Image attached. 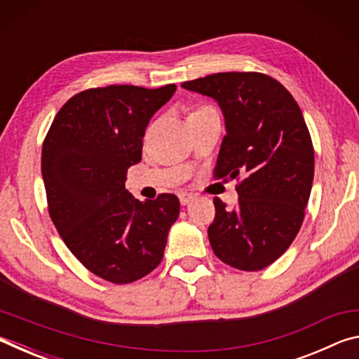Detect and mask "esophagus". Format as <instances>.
Masks as SVG:
<instances>
[{
	"label": "esophagus",
	"mask_w": 359,
	"mask_h": 359,
	"mask_svg": "<svg viewBox=\"0 0 359 359\" xmlns=\"http://www.w3.org/2000/svg\"><path fill=\"white\" fill-rule=\"evenodd\" d=\"M179 199H180V204L182 205H187V204H190L193 201L194 194L193 193H188V191H180L179 193Z\"/></svg>",
	"instance_id": "obj_1"
}]
</instances>
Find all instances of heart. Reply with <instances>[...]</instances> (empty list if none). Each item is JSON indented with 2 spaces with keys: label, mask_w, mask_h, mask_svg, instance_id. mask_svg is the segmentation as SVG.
<instances>
[{
  "label": "heart",
  "mask_w": 359,
  "mask_h": 359,
  "mask_svg": "<svg viewBox=\"0 0 359 359\" xmlns=\"http://www.w3.org/2000/svg\"><path fill=\"white\" fill-rule=\"evenodd\" d=\"M204 107H209V106H201V107H198V109H196V111H199V109H204Z\"/></svg>",
  "instance_id": "obj_1"
}]
</instances>
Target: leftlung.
<instances>
[{"instance_id": "1", "label": "left lung", "mask_w": 359, "mask_h": 359, "mask_svg": "<svg viewBox=\"0 0 359 359\" xmlns=\"http://www.w3.org/2000/svg\"><path fill=\"white\" fill-rule=\"evenodd\" d=\"M182 87L218 102L226 136L214 175L239 180L233 210L214 199L212 250L236 269H264L299 233L311 196L315 155L301 109L280 82L261 72H217Z\"/></svg>"}]
</instances>
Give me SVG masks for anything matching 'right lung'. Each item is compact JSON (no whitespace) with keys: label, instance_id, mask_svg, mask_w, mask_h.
I'll list each match as a JSON object with an SVG mask.
<instances>
[{"label":"right lung","instance_id":"add662e5","mask_svg":"<svg viewBox=\"0 0 359 359\" xmlns=\"http://www.w3.org/2000/svg\"><path fill=\"white\" fill-rule=\"evenodd\" d=\"M174 92V83L83 90L60 109L42 144L48 215L71 253L107 282L150 274L179 217L175 194L142 203L125 188L150 118Z\"/></svg>","mask_w":359,"mask_h":359}]
</instances>
